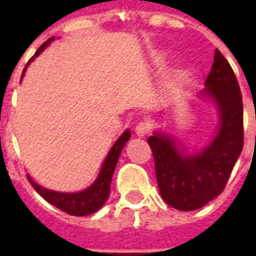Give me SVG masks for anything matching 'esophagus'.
Wrapping results in <instances>:
<instances>
[{
    "label": "esophagus",
    "instance_id": "obj_1",
    "mask_svg": "<svg viewBox=\"0 0 256 256\" xmlns=\"http://www.w3.org/2000/svg\"><path fill=\"white\" fill-rule=\"evenodd\" d=\"M134 132H136V134L138 136V137H145L146 134H148V132H150V124L146 122H140L137 126H136V128H134Z\"/></svg>",
    "mask_w": 256,
    "mask_h": 256
}]
</instances>
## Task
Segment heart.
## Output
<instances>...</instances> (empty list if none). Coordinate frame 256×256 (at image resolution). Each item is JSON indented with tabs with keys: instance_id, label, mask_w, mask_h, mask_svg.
Segmentation results:
<instances>
[{
	"instance_id": "b5f03b06",
	"label": "heart",
	"mask_w": 256,
	"mask_h": 256,
	"mask_svg": "<svg viewBox=\"0 0 256 256\" xmlns=\"http://www.w3.org/2000/svg\"><path fill=\"white\" fill-rule=\"evenodd\" d=\"M176 84H176V82H172V86H176Z\"/></svg>"
}]
</instances>
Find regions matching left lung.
Masks as SVG:
<instances>
[{"instance_id": "obj_1", "label": "left lung", "mask_w": 256, "mask_h": 256, "mask_svg": "<svg viewBox=\"0 0 256 256\" xmlns=\"http://www.w3.org/2000/svg\"><path fill=\"white\" fill-rule=\"evenodd\" d=\"M212 98L220 111L218 133L202 152L181 154L172 137L155 133L148 138L159 192L180 211L203 207L225 189L244 144L242 97L230 64L216 49L202 96Z\"/></svg>"}]
</instances>
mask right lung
Segmentation results:
<instances>
[{
	"label": "right lung",
	"mask_w": 256,
	"mask_h": 256,
	"mask_svg": "<svg viewBox=\"0 0 256 256\" xmlns=\"http://www.w3.org/2000/svg\"><path fill=\"white\" fill-rule=\"evenodd\" d=\"M52 40H48L45 44H42V46L36 50V56L49 45V42ZM23 76V75H22ZM130 138V132L126 130L124 133L118 138V141L114 144V146L110 150V154L106 155L104 164L101 167V172L98 177L92 186L84 189L82 192L78 193H60L54 192V190H49L40 186L27 176L28 181L32 185V188L36 189V192L41 194L42 198L46 200L48 203H50L58 210H62L64 212L70 215H75V216H84V215H90L96 212L97 210L102 207V204L106 203V198L110 196V189H111V180L116 167L118 159L122 152L123 146L128 142Z\"/></svg>",
	"instance_id": "1"
}]
</instances>
